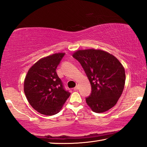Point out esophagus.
Listing matches in <instances>:
<instances>
[{
    "label": "esophagus",
    "instance_id": "1",
    "mask_svg": "<svg viewBox=\"0 0 147 147\" xmlns=\"http://www.w3.org/2000/svg\"><path fill=\"white\" fill-rule=\"evenodd\" d=\"M78 88H79L78 86H76V87H74V91H76V90H78Z\"/></svg>",
    "mask_w": 147,
    "mask_h": 147
}]
</instances>
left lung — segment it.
<instances>
[{"instance_id":"obj_1","label":"left lung","mask_w":147,"mask_h":147,"mask_svg":"<svg viewBox=\"0 0 147 147\" xmlns=\"http://www.w3.org/2000/svg\"><path fill=\"white\" fill-rule=\"evenodd\" d=\"M92 86L86 104L96 113L107 111L116 104L125 85L124 67L120 61L106 51L88 49L74 52Z\"/></svg>"}]
</instances>
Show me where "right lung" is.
I'll return each instance as SVG.
<instances>
[{"label": "right lung", "mask_w": 147, "mask_h": 147, "mask_svg": "<svg viewBox=\"0 0 147 147\" xmlns=\"http://www.w3.org/2000/svg\"><path fill=\"white\" fill-rule=\"evenodd\" d=\"M65 53L40 59L31 67L24 81V92L31 106L39 113L52 115L60 112L71 93L65 91L56 69Z\"/></svg>", "instance_id": "add662e5"}]
</instances>
